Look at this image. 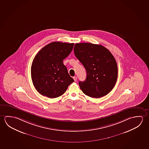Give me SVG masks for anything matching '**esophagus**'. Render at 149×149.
Instances as JSON below:
<instances>
[{
	"label": "esophagus",
	"mask_w": 149,
	"mask_h": 149,
	"mask_svg": "<svg viewBox=\"0 0 149 149\" xmlns=\"http://www.w3.org/2000/svg\"><path fill=\"white\" fill-rule=\"evenodd\" d=\"M73 79L74 80V81H76L77 78V77H76V76H74V77H73Z\"/></svg>",
	"instance_id": "1"
}]
</instances>
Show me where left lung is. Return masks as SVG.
I'll return each instance as SVG.
<instances>
[{
    "mask_svg": "<svg viewBox=\"0 0 149 149\" xmlns=\"http://www.w3.org/2000/svg\"><path fill=\"white\" fill-rule=\"evenodd\" d=\"M74 54L85 68V81H79L86 95L99 98L107 95L114 87L118 70L114 57L108 49L100 45L76 44Z\"/></svg>",
    "mask_w": 149,
    "mask_h": 149,
    "instance_id": "8db88e82",
    "label": "left lung"
}]
</instances>
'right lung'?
<instances>
[{
	"label": "right lung",
	"mask_w": 149,
	"mask_h": 149,
	"mask_svg": "<svg viewBox=\"0 0 149 149\" xmlns=\"http://www.w3.org/2000/svg\"><path fill=\"white\" fill-rule=\"evenodd\" d=\"M74 45L52 42L43 47L35 57L31 66V77L35 88L42 95L57 98L74 81L63 63L72 51Z\"/></svg>",
	"instance_id": "add662e5"
}]
</instances>
